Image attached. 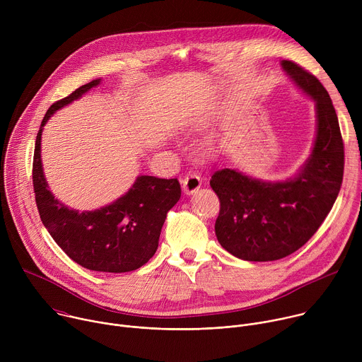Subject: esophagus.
<instances>
[{
  "label": "esophagus",
  "mask_w": 362,
  "mask_h": 362,
  "mask_svg": "<svg viewBox=\"0 0 362 362\" xmlns=\"http://www.w3.org/2000/svg\"><path fill=\"white\" fill-rule=\"evenodd\" d=\"M183 190H185V193L186 194H193V193H196L199 189H200V186H202V179H200V176L199 175H196V173H189L187 176H185V179H183Z\"/></svg>",
  "instance_id": "1"
}]
</instances>
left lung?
I'll list each match as a JSON object with an SVG mask.
<instances>
[{
    "mask_svg": "<svg viewBox=\"0 0 362 362\" xmlns=\"http://www.w3.org/2000/svg\"><path fill=\"white\" fill-rule=\"evenodd\" d=\"M315 101L317 136L300 170L284 182H264L235 169L214 173L221 202L215 232L233 256L250 262L285 257L303 246L332 209L344 176V141L331 97L321 81L293 62L281 63Z\"/></svg>",
    "mask_w": 362,
    "mask_h": 362,
    "instance_id": "left-lung-1",
    "label": "left lung"
}]
</instances>
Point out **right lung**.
I'll return each instance as SVG.
<instances>
[{"mask_svg": "<svg viewBox=\"0 0 362 362\" xmlns=\"http://www.w3.org/2000/svg\"><path fill=\"white\" fill-rule=\"evenodd\" d=\"M100 84L93 80L47 110L34 148L33 185L42 225L74 262L97 272L139 269L156 253L168 212L182 194L177 179L139 176L130 190L97 211L70 209L48 190L41 163L42 127L62 107Z\"/></svg>", "mask_w": 362, "mask_h": 362, "instance_id": "obj_1", "label": "right lung"}]
</instances>
